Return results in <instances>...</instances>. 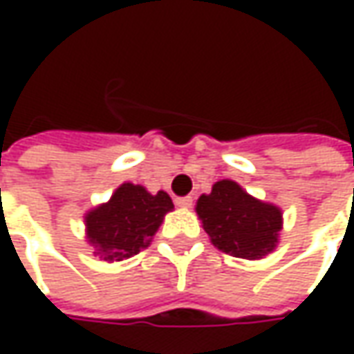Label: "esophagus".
Masks as SVG:
<instances>
[{
  "mask_svg": "<svg viewBox=\"0 0 354 354\" xmlns=\"http://www.w3.org/2000/svg\"><path fill=\"white\" fill-rule=\"evenodd\" d=\"M175 205L181 207V209H189V207L193 205V197H191V195H187V197H177L175 198Z\"/></svg>",
  "mask_w": 354,
  "mask_h": 354,
  "instance_id": "1",
  "label": "esophagus"
}]
</instances>
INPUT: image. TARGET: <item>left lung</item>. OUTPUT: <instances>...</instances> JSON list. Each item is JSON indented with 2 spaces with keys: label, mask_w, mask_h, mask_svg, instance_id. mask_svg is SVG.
<instances>
[{
  "label": "left lung",
  "mask_w": 354,
  "mask_h": 354,
  "mask_svg": "<svg viewBox=\"0 0 354 354\" xmlns=\"http://www.w3.org/2000/svg\"><path fill=\"white\" fill-rule=\"evenodd\" d=\"M197 214L212 244L226 254L258 260L276 248L281 211L250 197L234 181L212 185L211 195L197 201Z\"/></svg>",
  "instance_id": "1"
}]
</instances>
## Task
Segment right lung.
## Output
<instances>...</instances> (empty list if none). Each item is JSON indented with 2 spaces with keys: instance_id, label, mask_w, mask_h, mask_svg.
Wrapping results in <instances>:
<instances>
[{
  "instance_id": "obj_1",
  "label": "right lung",
  "mask_w": 354,
  "mask_h": 354,
  "mask_svg": "<svg viewBox=\"0 0 354 354\" xmlns=\"http://www.w3.org/2000/svg\"><path fill=\"white\" fill-rule=\"evenodd\" d=\"M171 209L167 193L151 195L140 185L124 183L106 205L86 214L88 242L108 262L129 258L151 242Z\"/></svg>"
}]
</instances>
